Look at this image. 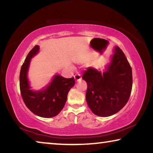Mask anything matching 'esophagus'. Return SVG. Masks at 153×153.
<instances>
[{"instance_id": "esophagus-1", "label": "esophagus", "mask_w": 153, "mask_h": 153, "mask_svg": "<svg viewBox=\"0 0 153 153\" xmlns=\"http://www.w3.org/2000/svg\"><path fill=\"white\" fill-rule=\"evenodd\" d=\"M74 78H75V81L78 82V81H79V80H81L82 77H81V76H80L79 74H76V76H74Z\"/></svg>"}]
</instances>
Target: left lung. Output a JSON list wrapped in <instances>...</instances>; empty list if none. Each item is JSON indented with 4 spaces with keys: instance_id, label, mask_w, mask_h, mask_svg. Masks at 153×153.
Masks as SVG:
<instances>
[{
    "instance_id": "obj_1",
    "label": "left lung",
    "mask_w": 153,
    "mask_h": 153,
    "mask_svg": "<svg viewBox=\"0 0 153 153\" xmlns=\"http://www.w3.org/2000/svg\"><path fill=\"white\" fill-rule=\"evenodd\" d=\"M88 88L86 99L92 113L100 117L117 113L128 102L132 88V71L123 51L116 46L102 71L88 67L83 74Z\"/></svg>"
}]
</instances>
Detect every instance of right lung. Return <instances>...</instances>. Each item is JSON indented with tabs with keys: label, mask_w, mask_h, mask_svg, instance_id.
Segmentation results:
<instances>
[{
	"label": "right lung",
	"mask_w": 153,
	"mask_h": 153,
	"mask_svg": "<svg viewBox=\"0 0 153 153\" xmlns=\"http://www.w3.org/2000/svg\"><path fill=\"white\" fill-rule=\"evenodd\" d=\"M39 51L40 46H35L22 65L19 75L21 94L25 105L35 115L45 118L53 117L64 107L68 92L75 85V79L74 77L65 78L56 74L46 86L39 90H32L27 74L31 59Z\"/></svg>",
	"instance_id": "1"
}]
</instances>
